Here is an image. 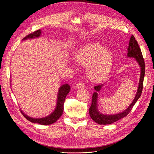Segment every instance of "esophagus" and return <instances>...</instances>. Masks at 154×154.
I'll use <instances>...</instances> for the list:
<instances>
[{
  "mask_svg": "<svg viewBox=\"0 0 154 154\" xmlns=\"http://www.w3.org/2000/svg\"><path fill=\"white\" fill-rule=\"evenodd\" d=\"M84 84L82 82H79L76 84V88H79V89H80V88H84Z\"/></svg>",
  "mask_w": 154,
  "mask_h": 154,
  "instance_id": "obj_1",
  "label": "esophagus"
}]
</instances>
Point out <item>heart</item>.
I'll return each mask as SVG.
<instances>
[{
  "mask_svg": "<svg viewBox=\"0 0 154 154\" xmlns=\"http://www.w3.org/2000/svg\"><path fill=\"white\" fill-rule=\"evenodd\" d=\"M77 62L87 67V74L94 81L106 79L110 74L114 61V54L99 44H87L77 52Z\"/></svg>",
  "mask_w": 154,
  "mask_h": 154,
  "instance_id": "1",
  "label": "heart"
}]
</instances>
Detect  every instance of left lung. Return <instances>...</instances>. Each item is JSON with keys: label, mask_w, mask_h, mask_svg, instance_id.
I'll use <instances>...</instances> for the list:
<instances>
[{"label": "left lung", "mask_w": 154, "mask_h": 154, "mask_svg": "<svg viewBox=\"0 0 154 154\" xmlns=\"http://www.w3.org/2000/svg\"><path fill=\"white\" fill-rule=\"evenodd\" d=\"M127 57H132L135 59V60L138 63L140 67V76L139 83L138 86V89H137L136 95L134 99L133 100L131 104L129 106L127 109L124 110L122 112H120L119 114H103L100 113L98 109L97 102H98V92L100 91L104 84L96 85L94 88L95 92L92 95V104L89 109V114L90 117L92 119L100 125H107L114 123L116 121L126 117L129 112L131 111L134 106L136 102L138 100L141 95L142 88H143V79L145 75V62L142 56V54L141 52L140 48L139 46L138 43L135 40L134 36L132 35L130 40H129L128 46L127 48Z\"/></svg>", "instance_id": "8db88e82"}]
</instances>
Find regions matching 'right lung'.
<instances>
[{
	"instance_id": "1",
	"label": "right lung",
	"mask_w": 154,
	"mask_h": 154,
	"mask_svg": "<svg viewBox=\"0 0 154 154\" xmlns=\"http://www.w3.org/2000/svg\"><path fill=\"white\" fill-rule=\"evenodd\" d=\"M42 30H38L33 33L30 34L29 35H27L26 37L23 38V40H27V39H32L39 37L41 35ZM70 91V86L68 84H63L62 86L60 87L59 88V91L57 94V104L56 107L55 108V110L52 112V113L48 116H46L45 117L42 118H32L30 117L26 114H24L21 110L22 114L23 116L25 117L28 120L32 123H36L39 124L40 125H51L52 124H54L60 116L62 115V113L63 111V103L65 102V99L67 95L69 94V92Z\"/></svg>"
}]
</instances>
